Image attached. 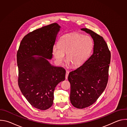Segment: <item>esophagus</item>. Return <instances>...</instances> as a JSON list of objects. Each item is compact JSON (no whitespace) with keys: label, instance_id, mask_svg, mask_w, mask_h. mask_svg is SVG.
I'll return each instance as SVG.
<instances>
[{"label":"esophagus","instance_id":"esophagus-1","mask_svg":"<svg viewBox=\"0 0 127 127\" xmlns=\"http://www.w3.org/2000/svg\"><path fill=\"white\" fill-rule=\"evenodd\" d=\"M69 73V71L67 70V71H66V76H65V78H66V79H68V76Z\"/></svg>","mask_w":127,"mask_h":127}]
</instances>
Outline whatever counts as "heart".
Instances as JSON below:
<instances>
[{"instance_id": "1", "label": "heart", "mask_w": 127, "mask_h": 127, "mask_svg": "<svg viewBox=\"0 0 127 127\" xmlns=\"http://www.w3.org/2000/svg\"><path fill=\"white\" fill-rule=\"evenodd\" d=\"M94 42L88 35L78 32L65 34L60 38L58 45H54L52 54L57 63L61 64L65 59L73 67L82 65L87 60L94 48Z\"/></svg>"}]
</instances>
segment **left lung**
Here are the masks:
<instances>
[{
	"label": "left lung",
	"mask_w": 127,
	"mask_h": 127,
	"mask_svg": "<svg viewBox=\"0 0 127 127\" xmlns=\"http://www.w3.org/2000/svg\"><path fill=\"white\" fill-rule=\"evenodd\" d=\"M81 30L91 35L94 46L93 55L68 75L70 101L77 108L92 105L102 94L107 83L111 61V52L101 36L86 28Z\"/></svg>",
	"instance_id": "8db88e82"
}]
</instances>
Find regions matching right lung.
I'll return each instance as SVG.
<instances>
[{
	"label": "right lung",
	"mask_w": 127,
	"mask_h": 127,
	"mask_svg": "<svg viewBox=\"0 0 127 127\" xmlns=\"http://www.w3.org/2000/svg\"><path fill=\"white\" fill-rule=\"evenodd\" d=\"M60 28L54 23L29 33L17 52L20 89L29 102L41 110L52 105L54 90L65 79V70L52 65L48 60L52 58V48Z\"/></svg>",
	"instance_id": "1"
}]
</instances>
